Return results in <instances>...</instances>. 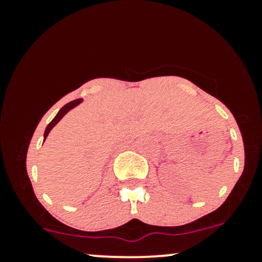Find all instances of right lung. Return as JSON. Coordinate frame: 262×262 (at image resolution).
Listing matches in <instances>:
<instances>
[{
	"instance_id": "obj_1",
	"label": "right lung",
	"mask_w": 262,
	"mask_h": 262,
	"mask_svg": "<svg viewBox=\"0 0 262 262\" xmlns=\"http://www.w3.org/2000/svg\"><path fill=\"white\" fill-rule=\"evenodd\" d=\"M80 102H81V98H79V100H74V101L69 102V103H68V104H65V106H64V107H62V108H61V110H60V111H59V113H58V114H56V116H55V118H54V119H53V121H52V122H50V123H49V124H48V127H47V129H45V133H44V139H45V138H47V137H48V134H49V132H50V130H52V128L54 127V125H55V124H56V123H58V122L60 121V119H61V118H62V117H64V116H65V114H66V113H68V112H69V111H70V110H71V108H74L75 106H77V104H79V103H80Z\"/></svg>"
}]
</instances>
